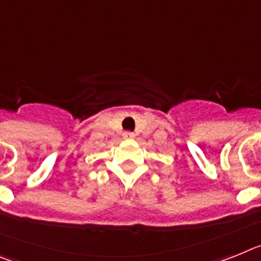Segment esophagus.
<instances>
[{"label":"esophagus","instance_id":"obj_1","mask_svg":"<svg viewBox=\"0 0 261 261\" xmlns=\"http://www.w3.org/2000/svg\"><path fill=\"white\" fill-rule=\"evenodd\" d=\"M134 137V134L131 133H124V138H133Z\"/></svg>","mask_w":261,"mask_h":261}]
</instances>
